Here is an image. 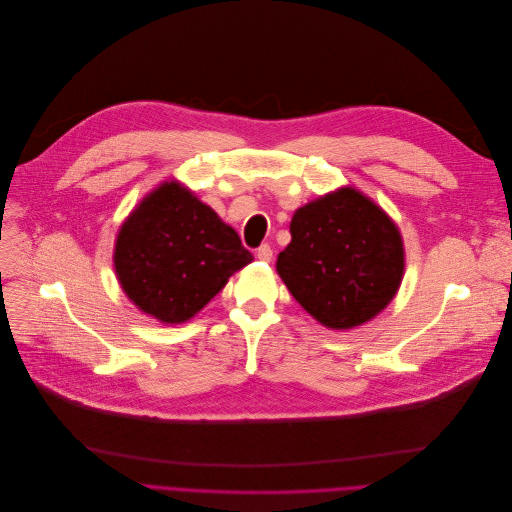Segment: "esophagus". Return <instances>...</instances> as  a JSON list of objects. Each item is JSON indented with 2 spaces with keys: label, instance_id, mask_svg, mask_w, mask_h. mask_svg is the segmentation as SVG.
I'll return each mask as SVG.
<instances>
[{
  "label": "esophagus",
  "instance_id": "34e87169",
  "mask_svg": "<svg viewBox=\"0 0 512 512\" xmlns=\"http://www.w3.org/2000/svg\"><path fill=\"white\" fill-rule=\"evenodd\" d=\"M256 256H258V260H262V262H271V260H273V250H271L269 243H262V246L256 250Z\"/></svg>",
  "mask_w": 512,
  "mask_h": 512
}]
</instances>
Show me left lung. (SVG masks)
Masks as SVG:
<instances>
[{
    "instance_id": "obj_1",
    "label": "left lung",
    "mask_w": 512,
    "mask_h": 512,
    "mask_svg": "<svg viewBox=\"0 0 512 512\" xmlns=\"http://www.w3.org/2000/svg\"><path fill=\"white\" fill-rule=\"evenodd\" d=\"M277 273L298 304L329 329L377 316L402 283L398 227L375 202L342 187L298 208Z\"/></svg>"
}]
</instances>
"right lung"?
Listing matches in <instances>:
<instances>
[{
  "instance_id": "right-lung-1",
  "label": "right lung",
  "mask_w": 512,
  "mask_h": 512,
  "mask_svg": "<svg viewBox=\"0 0 512 512\" xmlns=\"http://www.w3.org/2000/svg\"><path fill=\"white\" fill-rule=\"evenodd\" d=\"M252 260L235 229L177 181L141 200L114 246L120 287L160 323L189 321Z\"/></svg>"
}]
</instances>
